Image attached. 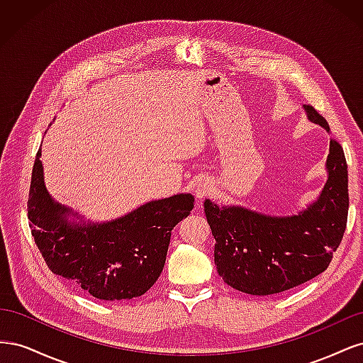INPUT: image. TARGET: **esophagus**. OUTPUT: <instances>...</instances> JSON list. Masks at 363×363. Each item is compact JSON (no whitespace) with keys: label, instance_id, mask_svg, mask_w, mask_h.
<instances>
[{"label":"esophagus","instance_id":"34e87169","mask_svg":"<svg viewBox=\"0 0 363 363\" xmlns=\"http://www.w3.org/2000/svg\"><path fill=\"white\" fill-rule=\"evenodd\" d=\"M194 189H195L196 199H204L206 195L211 194V191H212V183L208 182V180H206V179H201V180H199V182L195 183Z\"/></svg>","mask_w":363,"mask_h":363}]
</instances>
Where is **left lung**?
Instances as JSON below:
<instances>
[{
  "label": "left lung",
  "mask_w": 363,
  "mask_h": 363,
  "mask_svg": "<svg viewBox=\"0 0 363 363\" xmlns=\"http://www.w3.org/2000/svg\"><path fill=\"white\" fill-rule=\"evenodd\" d=\"M307 119L330 135L312 106ZM327 180L315 200L292 215H271L240 204L204 200L215 238V265L223 280L250 295H272L309 281L327 269L342 240L348 215V171L344 150L330 140Z\"/></svg>",
  "instance_id": "obj_1"
}]
</instances>
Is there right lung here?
<instances>
[{
  "instance_id": "right-lung-1",
  "label": "right lung",
  "mask_w": 363,
  "mask_h": 363,
  "mask_svg": "<svg viewBox=\"0 0 363 363\" xmlns=\"http://www.w3.org/2000/svg\"><path fill=\"white\" fill-rule=\"evenodd\" d=\"M42 151L28 195L31 235L48 268L98 300H131L159 279L172 228L194 208V195L151 200L108 221H92L54 200L45 186Z\"/></svg>"
}]
</instances>
